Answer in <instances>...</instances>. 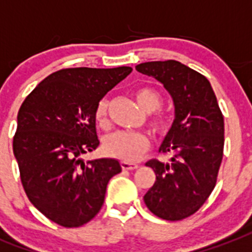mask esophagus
Here are the masks:
<instances>
[{
    "label": "esophagus",
    "mask_w": 252,
    "mask_h": 252,
    "mask_svg": "<svg viewBox=\"0 0 252 252\" xmlns=\"http://www.w3.org/2000/svg\"><path fill=\"white\" fill-rule=\"evenodd\" d=\"M121 168L124 171H133V169L139 168V165L135 163H128V161H121Z\"/></svg>",
    "instance_id": "obj_1"
}]
</instances>
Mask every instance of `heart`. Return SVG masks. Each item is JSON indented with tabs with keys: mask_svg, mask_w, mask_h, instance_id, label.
<instances>
[{
	"mask_svg": "<svg viewBox=\"0 0 252 252\" xmlns=\"http://www.w3.org/2000/svg\"><path fill=\"white\" fill-rule=\"evenodd\" d=\"M133 96L139 107L148 113L156 111L161 105L160 93L150 87L137 88L133 92ZM108 105H109L108 98H101L96 108V120L101 126H105L108 123ZM148 123L151 129L158 135H163L168 131V117L163 113L152 115ZM148 147H150V140L141 132H115L104 139V152L111 158L128 163L140 159L141 155L148 150Z\"/></svg>",
	"mask_w": 252,
	"mask_h": 252,
	"instance_id": "heart-1",
	"label": "heart"
}]
</instances>
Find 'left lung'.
I'll return each mask as SVG.
<instances>
[{"label":"left lung","mask_w":252,"mask_h":252,"mask_svg":"<svg viewBox=\"0 0 252 252\" xmlns=\"http://www.w3.org/2000/svg\"><path fill=\"white\" fill-rule=\"evenodd\" d=\"M136 70L163 84L175 105L172 126L159 151L172 154L168 163L152 159L156 182L144 195L145 206L165 220H182L203 206L216 184L224 120L210 81L175 60L150 61Z\"/></svg>","instance_id":"8db88e82"}]
</instances>
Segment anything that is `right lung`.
I'll return each mask as SVG.
<instances>
[{"label":"right lung","mask_w":252,"mask_h":252,"mask_svg":"<svg viewBox=\"0 0 252 252\" xmlns=\"http://www.w3.org/2000/svg\"><path fill=\"white\" fill-rule=\"evenodd\" d=\"M132 72L68 68L41 81L17 115L13 154L22 187L33 206L63 227H80L100 211L107 184L121 172L119 160L81 156L100 144L96 108Z\"/></svg>","instance_id":"right-lung-1"}]
</instances>
